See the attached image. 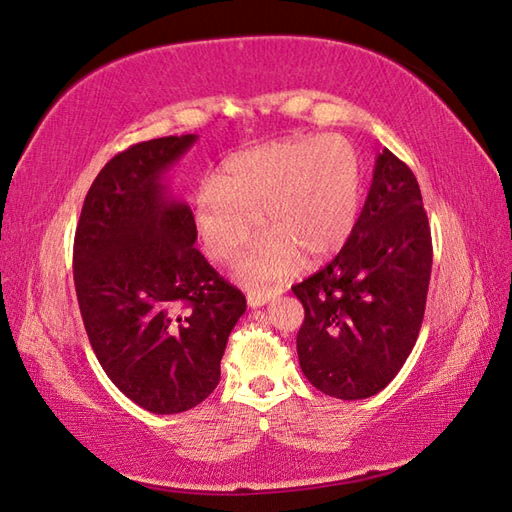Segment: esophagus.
I'll return each instance as SVG.
<instances>
[{
  "label": "esophagus",
  "mask_w": 512,
  "mask_h": 512,
  "mask_svg": "<svg viewBox=\"0 0 512 512\" xmlns=\"http://www.w3.org/2000/svg\"><path fill=\"white\" fill-rule=\"evenodd\" d=\"M282 293V289H252L247 291V304L252 309H258V306H265L267 302H271L274 298Z\"/></svg>",
  "instance_id": "obj_1"
}]
</instances>
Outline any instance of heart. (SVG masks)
I'll list each match as a JSON object with an SVG mask.
<instances>
[{
  "instance_id": "obj_1",
  "label": "heart",
  "mask_w": 512,
  "mask_h": 512,
  "mask_svg": "<svg viewBox=\"0 0 512 512\" xmlns=\"http://www.w3.org/2000/svg\"><path fill=\"white\" fill-rule=\"evenodd\" d=\"M363 203V166L342 135L291 138L227 160L219 179L195 195V225L214 263H230L263 221L271 230L241 258L243 282L285 278L300 263H322L352 236Z\"/></svg>"
}]
</instances>
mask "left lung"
Instances as JSON below:
<instances>
[{
	"label": "left lung",
	"instance_id": "8db88e82",
	"mask_svg": "<svg viewBox=\"0 0 512 512\" xmlns=\"http://www.w3.org/2000/svg\"><path fill=\"white\" fill-rule=\"evenodd\" d=\"M431 256L418 181L410 166L383 149L348 243L291 287L304 306L295 342L311 385L357 401L399 374L423 324Z\"/></svg>",
	"mask_w": 512,
	"mask_h": 512
}]
</instances>
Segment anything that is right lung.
Wrapping results in <instances>:
<instances>
[{"label":"right lung","instance_id":"1","mask_svg":"<svg viewBox=\"0 0 512 512\" xmlns=\"http://www.w3.org/2000/svg\"><path fill=\"white\" fill-rule=\"evenodd\" d=\"M197 135L129 146L89 188L74 236V287L96 357L153 414L206 401L245 295L199 249L192 210L164 186Z\"/></svg>","mask_w":512,"mask_h":512}]
</instances>
